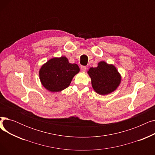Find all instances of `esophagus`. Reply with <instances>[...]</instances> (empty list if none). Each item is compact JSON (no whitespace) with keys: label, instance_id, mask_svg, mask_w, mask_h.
Instances as JSON below:
<instances>
[{"label":"esophagus","instance_id":"esophagus-1","mask_svg":"<svg viewBox=\"0 0 155 155\" xmlns=\"http://www.w3.org/2000/svg\"><path fill=\"white\" fill-rule=\"evenodd\" d=\"M81 70H82V71H85L87 70V67L82 66L81 67Z\"/></svg>","mask_w":155,"mask_h":155}]
</instances>
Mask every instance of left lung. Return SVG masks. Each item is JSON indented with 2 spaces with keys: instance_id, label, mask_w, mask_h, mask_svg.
<instances>
[{
  "instance_id": "8db88e82",
  "label": "left lung",
  "mask_w": 155,
  "mask_h": 155,
  "mask_svg": "<svg viewBox=\"0 0 155 155\" xmlns=\"http://www.w3.org/2000/svg\"><path fill=\"white\" fill-rule=\"evenodd\" d=\"M94 90L100 95H107L116 91L120 84L121 77L113 64L100 61L95 68L88 71Z\"/></svg>"
}]
</instances>
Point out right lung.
I'll return each instance as SVG.
<instances>
[{
  "instance_id": "1",
  "label": "right lung",
  "mask_w": 155,
  "mask_h": 155,
  "mask_svg": "<svg viewBox=\"0 0 155 155\" xmlns=\"http://www.w3.org/2000/svg\"><path fill=\"white\" fill-rule=\"evenodd\" d=\"M80 68L70 63L65 56L53 58L45 63L39 70L40 81L48 91L56 92L67 88Z\"/></svg>"
}]
</instances>
